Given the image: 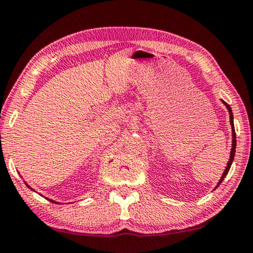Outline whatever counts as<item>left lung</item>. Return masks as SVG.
I'll list each match as a JSON object with an SVG mask.
<instances>
[{
    "instance_id": "obj_1",
    "label": "left lung",
    "mask_w": 253,
    "mask_h": 253,
    "mask_svg": "<svg viewBox=\"0 0 253 253\" xmlns=\"http://www.w3.org/2000/svg\"><path fill=\"white\" fill-rule=\"evenodd\" d=\"M221 102L224 103V105L226 107V109L228 110V114H229V123H231V126H232V149H231V156H229V159H228V163L227 166H226L225 170L223 172V175H221L219 182L217 183V185L214 188H217L218 186L220 185V183L223 182L224 178L226 177V175L228 174L229 171V168H231L233 160H234V156H235V149H236V135H235V129H234V117H233V112H232V108L229 107V105L225 102L224 100H221Z\"/></svg>"
}]
</instances>
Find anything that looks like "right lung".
Here are the masks:
<instances>
[{
	"label": "right lung",
	"mask_w": 253,
	"mask_h": 253,
	"mask_svg": "<svg viewBox=\"0 0 253 253\" xmlns=\"http://www.w3.org/2000/svg\"><path fill=\"white\" fill-rule=\"evenodd\" d=\"M25 184H26V185H27V187H29L30 188V190H32V191H34V188H32V187H30L29 185H28V184L27 183H26L25 182ZM36 192V191H35ZM40 194V193H39ZM40 195H42V194H40ZM42 197H43V195H42ZM45 198V197H44ZM45 199H47L48 200V201H51V202H53V203H60V202H56V201H54V200H51V199H48V198H45Z\"/></svg>",
	"instance_id": "obj_1"
}]
</instances>
